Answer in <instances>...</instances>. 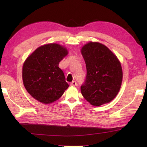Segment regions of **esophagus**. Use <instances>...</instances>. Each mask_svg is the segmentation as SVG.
<instances>
[{"instance_id":"1","label":"esophagus","mask_w":147,"mask_h":147,"mask_svg":"<svg viewBox=\"0 0 147 147\" xmlns=\"http://www.w3.org/2000/svg\"><path fill=\"white\" fill-rule=\"evenodd\" d=\"M76 85H77V83H76V82H71V83H70V85L71 86H76Z\"/></svg>"}]
</instances>
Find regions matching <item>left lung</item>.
<instances>
[{"mask_svg":"<svg viewBox=\"0 0 147 147\" xmlns=\"http://www.w3.org/2000/svg\"><path fill=\"white\" fill-rule=\"evenodd\" d=\"M81 52L86 66V79L81 92L93 106L111 102L119 92L123 69L117 56L107 47L97 42L84 45Z\"/></svg>","mask_w":147,"mask_h":147,"instance_id":"8db88e82","label":"left lung"}]
</instances>
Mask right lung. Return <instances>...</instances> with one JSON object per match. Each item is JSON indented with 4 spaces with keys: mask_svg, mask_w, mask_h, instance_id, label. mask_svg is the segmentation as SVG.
Listing matches in <instances>:
<instances>
[{
    "mask_svg": "<svg viewBox=\"0 0 147 147\" xmlns=\"http://www.w3.org/2000/svg\"><path fill=\"white\" fill-rule=\"evenodd\" d=\"M67 54L66 47L52 43L39 47L26 58L22 78L26 90L33 98L49 104L63 95L69 85L59 63Z\"/></svg>",
    "mask_w": 147,
    "mask_h": 147,
    "instance_id": "1",
    "label": "right lung"
}]
</instances>
